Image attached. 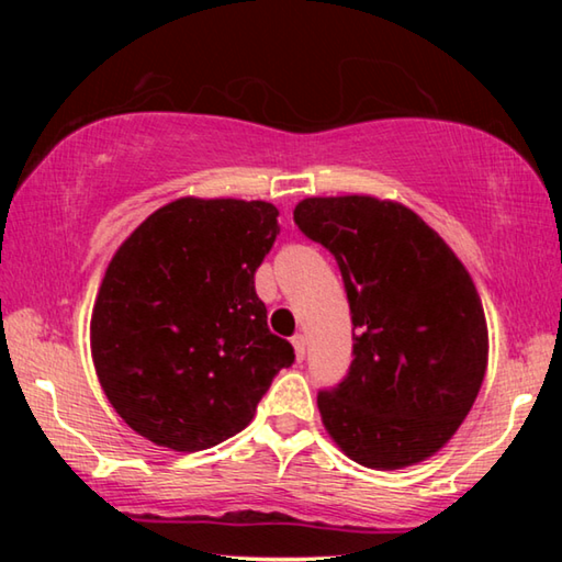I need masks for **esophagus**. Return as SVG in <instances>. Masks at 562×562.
I'll return each instance as SVG.
<instances>
[{
    "mask_svg": "<svg viewBox=\"0 0 562 562\" xmlns=\"http://www.w3.org/2000/svg\"><path fill=\"white\" fill-rule=\"evenodd\" d=\"M292 347H294V357L302 361L304 359V351H307V339H304V335H294L292 337Z\"/></svg>",
    "mask_w": 562,
    "mask_h": 562,
    "instance_id": "1",
    "label": "esophagus"
}]
</instances>
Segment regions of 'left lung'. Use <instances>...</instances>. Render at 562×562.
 Returning <instances> with one entry per match:
<instances>
[{"label":"left lung","mask_w":562,"mask_h":562,"mask_svg":"<svg viewBox=\"0 0 562 562\" xmlns=\"http://www.w3.org/2000/svg\"><path fill=\"white\" fill-rule=\"evenodd\" d=\"M294 223L337 258L357 329L347 379L317 396L331 441L376 471L431 459L469 416L488 367L469 270L396 201L304 198Z\"/></svg>","instance_id":"1"}]
</instances>
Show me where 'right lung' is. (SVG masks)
<instances>
[{"label":"right lung","instance_id":"obj_1","mask_svg":"<svg viewBox=\"0 0 562 562\" xmlns=\"http://www.w3.org/2000/svg\"><path fill=\"white\" fill-rule=\"evenodd\" d=\"M278 215L265 201L186 195L113 252L91 312V357L138 436L170 451L211 449L252 422L294 361L255 292Z\"/></svg>","mask_w":562,"mask_h":562}]
</instances>
